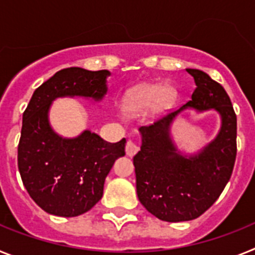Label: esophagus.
<instances>
[{"instance_id": "obj_1", "label": "esophagus", "mask_w": 255, "mask_h": 255, "mask_svg": "<svg viewBox=\"0 0 255 255\" xmlns=\"http://www.w3.org/2000/svg\"><path fill=\"white\" fill-rule=\"evenodd\" d=\"M138 150H139L138 144L132 140H128V143H126V147H125L126 154L129 155V157H132V155H135L136 153H138Z\"/></svg>"}]
</instances>
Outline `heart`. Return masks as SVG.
Returning a JSON list of instances; mask_svg holds the SVG:
<instances>
[{"label": "heart", "mask_w": 255, "mask_h": 255, "mask_svg": "<svg viewBox=\"0 0 255 255\" xmlns=\"http://www.w3.org/2000/svg\"><path fill=\"white\" fill-rule=\"evenodd\" d=\"M173 97L175 93L170 87H162L158 84L144 85L125 97L124 108L134 116L147 114L150 107L153 111L159 114L170 107Z\"/></svg>", "instance_id": "heart-1"}]
</instances>
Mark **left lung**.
I'll return each instance as SVG.
<instances>
[{"label": "left lung", "mask_w": 255, "mask_h": 255, "mask_svg": "<svg viewBox=\"0 0 255 255\" xmlns=\"http://www.w3.org/2000/svg\"><path fill=\"white\" fill-rule=\"evenodd\" d=\"M197 85L191 101L153 125L141 126V147L135 154L136 193L148 212L162 221L198 218L215 203L229 182L236 158V115L226 91L208 74L186 69ZM193 108L220 115L216 138L195 153H182L170 136L174 119Z\"/></svg>", "instance_id": "1"}]
</instances>
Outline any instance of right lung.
<instances>
[{"mask_svg":"<svg viewBox=\"0 0 255 255\" xmlns=\"http://www.w3.org/2000/svg\"><path fill=\"white\" fill-rule=\"evenodd\" d=\"M108 70H60L35 89L22 114L17 166L26 191L40 208L60 217H75L93 208L115 161L125 155V138L108 143L84 130L64 138L52 129L49 108L62 97L101 102L107 93Z\"/></svg>","mask_w":255,"mask_h":255,"instance_id":"1","label":"right lung"}]
</instances>
